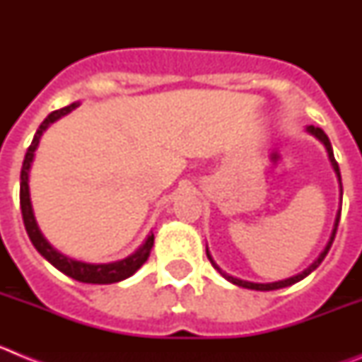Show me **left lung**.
I'll return each mask as SVG.
<instances>
[{"label": "left lung", "mask_w": 362, "mask_h": 362, "mask_svg": "<svg viewBox=\"0 0 362 362\" xmlns=\"http://www.w3.org/2000/svg\"><path fill=\"white\" fill-rule=\"evenodd\" d=\"M306 130H308V132L312 134L313 137H317L319 141H321L322 145H325L326 152H328V159H330V163H332V168H334L335 175H337V181H339V192H341V201H343V183H341V172H339V165H337V161H335V158H334V150H332V143H330V139H328V136H326V134L322 132L321 129H317V127H313V124H310V127H308V129H306ZM339 219H341V210H339L337 216H335V223H334V230H332L330 241L326 243L325 250L321 252V255H319V257L315 259V261H313V263L310 264L308 268H306V270H303V272H300V274H297V276L288 277V279L277 281V283H250V281H243V279H238V277H232V276H228V274H226V272H223V270H221L219 267H217V263H216V261H214V259H212V255H210L209 246H206V255H209V259H210V263H212V267L216 268L217 272H219L221 276L225 277L226 281H230V283H233V284H238V286H241V288L261 290V292H268V290L286 288V286H292V284L299 283L300 279H305L306 276H310V274H312V272L315 270V268H317L319 264L322 263V259L326 257V254H328V250H330L332 243H334V239H335V232H337Z\"/></svg>", "instance_id": "8db88e82"}]
</instances>
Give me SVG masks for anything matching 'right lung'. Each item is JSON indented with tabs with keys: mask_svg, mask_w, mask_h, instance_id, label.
<instances>
[{
	"mask_svg": "<svg viewBox=\"0 0 362 362\" xmlns=\"http://www.w3.org/2000/svg\"><path fill=\"white\" fill-rule=\"evenodd\" d=\"M78 107H79V101H76V103L69 105V107L59 108V110L49 114V116L45 117L43 123L40 124L37 132L34 134V139H32L27 153H25L23 166H21V183H19V204H21L23 223L32 245L36 246V250L40 252V254L43 255V257L47 259L52 267H56L57 270L63 272L65 276L72 277V279L79 281V283H90V284L119 283V281L134 276V274H136V272L146 263V259H148L150 250H152V246H153V233H150L148 238L145 239V243H143V245L139 246L132 255L121 259V261H116V263H107V264L83 263V261H76V259L69 257V255L62 254V252H57L56 248H54L47 239H45V235L41 233L40 226H37L36 223V217H34V210H32L28 175H30V166H32V161H34V152H36L37 145H40L41 136H43L45 130L49 129L54 121L66 116L69 112H72L74 108H78Z\"/></svg>",
	"mask_w": 362,
	"mask_h": 362,
	"instance_id": "1",
	"label": "right lung"
}]
</instances>
